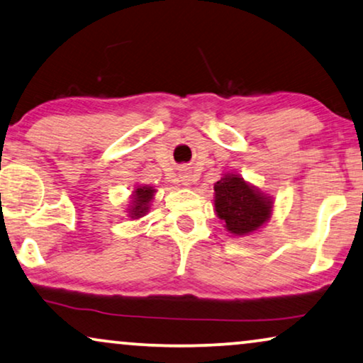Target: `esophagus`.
<instances>
[{
    "label": "esophagus",
    "mask_w": 363,
    "mask_h": 363,
    "mask_svg": "<svg viewBox=\"0 0 363 363\" xmlns=\"http://www.w3.org/2000/svg\"><path fill=\"white\" fill-rule=\"evenodd\" d=\"M182 182L185 183V185H190V182H191L190 172H183V173H182Z\"/></svg>",
    "instance_id": "34e87169"
}]
</instances>
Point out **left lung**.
I'll list each match as a JSON object with an SVG mask.
<instances>
[{
  "instance_id": "1",
  "label": "left lung",
  "mask_w": 363,
  "mask_h": 363,
  "mask_svg": "<svg viewBox=\"0 0 363 363\" xmlns=\"http://www.w3.org/2000/svg\"><path fill=\"white\" fill-rule=\"evenodd\" d=\"M216 215L226 223V230L245 236L259 230L271 218L272 201L240 175L228 173L215 183Z\"/></svg>"
}]
</instances>
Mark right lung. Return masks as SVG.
Wrapping results in <instances>:
<instances>
[{
    "label": "right lung",
    "mask_w": 363,
    "mask_h": 363,
    "mask_svg": "<svg viewBox=\"0 0 363 363\" xmlns=\"http://www.w3.org/2000/svg\"><path fill=\"white\" fill-rule=\"evenodd\" d=\"M153 190L152 186H138L133 191V200H132V206H130V216L132 218H140L147 213L148 210V203L152 201L153 198Z\"/></svg>",
    "instance_id": "1"
}]
</instances>
